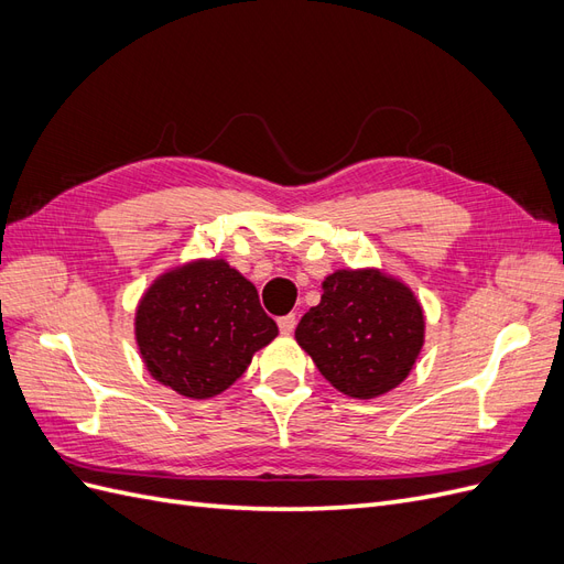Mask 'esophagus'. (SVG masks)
<instances>
[{
  "label": "esophagus",
  "mask_w": 564,
  "mask_h": 564,
  "mask_svg": "<svg viewBox=\"0 0 564 564\" xmlns=\"http://www.w3.org/2000/svg\"><path fill=\"white\" fill-rule=\"evenodd\" d=\"M278 327L282 334H294L296 329V315H284L278 319Z\"/></svg>",
  "instance_id": "1"
}]
</instances>
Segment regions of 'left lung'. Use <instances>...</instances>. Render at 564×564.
<instances>
[{
    "label": "left lung",
    "instance_id": "1",
    "mask_svg": "<svg viewBox=\"0 0 564 564\" xmlns=\"http://www.w3.org/2000/svg\"><path fill=\"white\" fill-rule=\"evenodd\" d=\"M423 311L409 289L377 270H338L296 327L319 373L350 398L400 386L423 346Z\"/></svg>",
    "mask_w": 564,
    "mask_h": 564
}]
</instances>
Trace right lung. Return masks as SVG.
<instances>
[{
  "label": "right lung",
  "mask_w": 564,
  "mask_h": 564,
  "mask_svg": "<svg viewBox=\"0 0 564 564\" xmlns=\"http://www.w3.org/2000/svg\"><path fill=\"white\" fill-rule=\"evenodd\" d=\"M278 336L259 292L226 261H197L152 284L135 311V340L148 371L178 395L204 400L247 371Z\"/></svg>",
  "instance_id": "right-lung-1"
}]
</instances>
